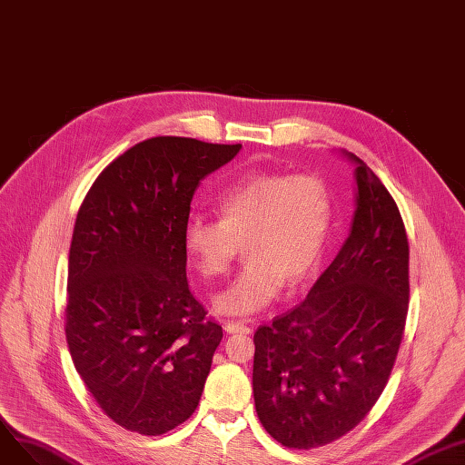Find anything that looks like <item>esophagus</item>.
Wrapping results in <instances>:
<instances>
[{"label":"esophagus","instance_id":"34e87169","mask_svg":"<svg viewBox=\"0 0 465 465\" xmlns=\"http://www.w3.org/2000/svg\"><path fill=\"white\" fill-rule=\"evenodd\" d=\"M225 331L227 333H252V327H248L244 322H234V320H231V322H225Z\"/></svg>","mask_w":465,"mask_h":465}]
</instances>
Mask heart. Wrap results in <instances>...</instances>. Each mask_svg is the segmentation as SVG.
Instances as JSON below:
<instances>
[{"label":"heart","instance_id":"heart-1","mask_svg":"<svg viewBox=\"0 0 465 465\" xmlns=\"http://www.w3.org/2000/svg\"><path fill=\"white\" fill-rule=\"evenodd\" d=\"M217 219L196 213L183 229V250L203 276H223L244 244L248 257L215 297V311L252 316L287 285L311 278L333 225V198L316 173H252L217 196Z\"/></svg>","mask_w":465,"mask_h":465}]
</instances>
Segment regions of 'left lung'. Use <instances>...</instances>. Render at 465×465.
I'll use <instances>...</instances> for the list:
<instances>
[{
  "mask_svg": "<svg viewBox=\"0 0 465 465\" xmlns=\"http://www.w3.org/2000/svg\"><path fill=\"white\" fill-rule=\"evenodd\" d=\"M356 170V212L341 252L306 299L255 335L253 400L287 449L323 447L356 428L384 391L409 306V242L372 170Z\"/></svg>",
  "mask_w": 465,
  "mask_h": 465,
  "instance_id": "obj_1",
  "label": "left lung"
}]
</instances>
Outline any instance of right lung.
Masks as SVG:
<instances>
[{
    "label": "right lung",
    "instance_id": "obj_1",
    "mask_svg": "<svg viewBox=\"0 0 465 465\" xmlns=\"http://www.w3.org/2000/svg\"><path fill=\"white\" fill-rule=\"evenodd\" d=\"M236 145L159 136L109 164L79 208L65 339L86 390L115 424L163 435L194 412L221 325L187 283L183 229L196 187Z\"/></svg>",
    "mask_w": 465,
    "mask_h": 465
}]
</instances>
